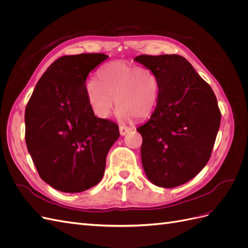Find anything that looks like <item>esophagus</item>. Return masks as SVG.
<instances>
[{"label": "esophagus", "mask_w": 248, "mask_h": 248, "mask_svg": "<svg viewBox=\"0 0 248 248\" xmlns=\"http://www.w3.org/2000/svg\"><path fill=\"white\" fill-rule=\"evenodd\" d=\"M119 129H120V134H121V136H126V134L130 131V128L127 126H120Z\"/></svg>", "instance_id": "obj_1"}]
</instances>
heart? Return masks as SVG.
I'll return each mask as SVG.
<instances>
[{"instance_id": "obj_1", "label": "heart", "mask_w": 248, "mask_h": 248, "mask_svg": "<svg viewBox=\"0 0 248 248\" xmlns=\"http://www.w3.org/2000/svg\"><path fill=\"white\" fill-rule=\"evenodd\" d=\"M86 92L90 106L100 118L110 116L117 103L122 119H144L156 108L159 84L149 68L119 61L104 66L98 81L90 80Z\"/></svg>"}]
</instances>
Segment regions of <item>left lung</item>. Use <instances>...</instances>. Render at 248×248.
Returning a JSON list of instances; mask_svg holds the SVG:
<instances>
[{"label":"left lung","mask_w":248,"mask_h":248,"mask_svg":"<svg viewBox=\"0 0 248 248\" xmlns=\"http://www.w3.org/2000/svg\"><path fill=\"white\" fill-rule=\"evenodd\" d=\"M158 79L159 96L141 134V163L154 185L172 188L188 182L207 164L220 126L213 90L179 55L134 58Z\"/></svg>","instance_id":"left-lung-1"}]
</instances>
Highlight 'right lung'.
I'll return each mask as SVG.
<instances>
[{"mask_svg": "<svg viewBox=\"0 0 248 248\" xmlns=\"http://www.w3.org/2000/svg\"><path fill=\"white\" fill-rule=\"evenodd\" d=\"M108 58L104 54L64 56L37 82L25 112L26 142L44 182L63 192H81L100 182L119 126L97 118L86 79Z\"/></svg>", "mask_w": 248, "mask_h": 248, "instance_id": "right-lung-1", "label": "right lung"}]
</instances>
